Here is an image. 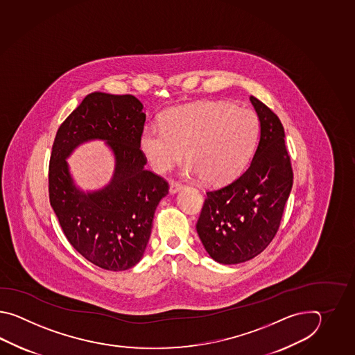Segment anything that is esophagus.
I'll return each mask as SVG.
<instances>
[{"label": "esophagus", "mask_w": 355, "mask_h": 355, "mask_svg": "<svg viewBox=\"0 0 355 355\" xmlns=\"http://www.w3.org/2000/svg\"><path fill=\"white\" fill-rule=\"evenodd\" d=\"M182 189H184V187H182L181 184L176 182V181H173V182L170 184V189H168V191H170V194H171V196H174L176 193L181 191Z\"/></svg>", "instance_id": "1"}]
</instances>
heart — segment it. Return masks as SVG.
I'll return each instance as SVG.
<instances>
[{
  "label": "heart",
  "mask_w": 355,
  "mask_h": 355,
  "mask_svg": "<svg viewBox=\"0 0 355 355\" xmlns=\"http://www.w3.org/2000/svg\"><path fill=\"white\" fill-rule=\"evenodd\" d=\"M259 119L248 107L225 101H205L167 110L161 127L148 125L139 148L155 173L164 174L190 161L184 174L226 184L248 165L257 146Z\"/></svg>",
  "instance_id": "obj_1"
}]
</instances>
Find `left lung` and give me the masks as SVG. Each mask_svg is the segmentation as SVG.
<instances>
[{
  "label": "left lung",
  "mask_w": 355,
  "mask_h": 355,
  "mask_svg": "<svg viewBox=\"0 0 355 355\" xmlns=\"http://www.w3.org/2000/svg\"><path fill=\"white\" fill-rule=\"evenodd\" d=\"M250 101L260 123L257 151L240 178L207 193L196 223L204 249L219 264H240L266 249L293 185L279 118L257 98Z\"/></svg>",
  "instance_id": "obj_1"
}]
</instances>
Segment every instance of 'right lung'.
I'll return each instance as SVG.
<instances>
[{
    "label": "right lung",
    "mask_w": 355,
    "mask_h": 355,
    "mask_svg": "<svg viewBox=\"0 0 355 355\" xmlns=\"http://www.w3.org/2000/svg\"><path fill=\"white\" fill-rule=\"evenodd\" d=\"M146 114L133 95L92 92L60 124L49 162V200L69 243L86 260L121 272L144 257L166 181L146 170L139 150ZM103 140L114 156L111 181L83 191L67 159L81 144Z\"/></svg>",
    "instance_id": "1"
}]
</instances>
